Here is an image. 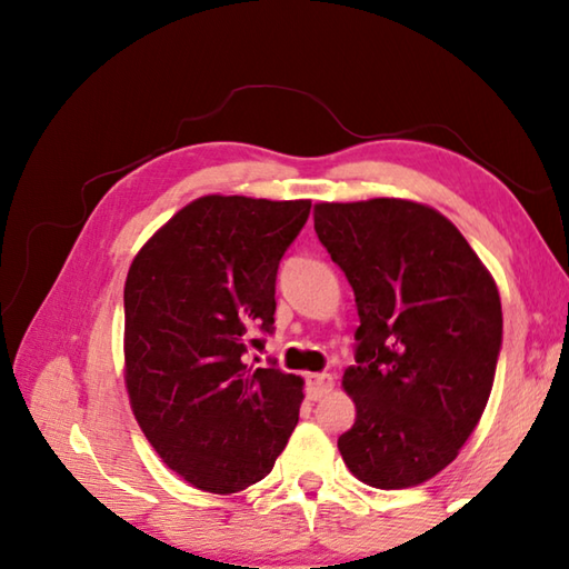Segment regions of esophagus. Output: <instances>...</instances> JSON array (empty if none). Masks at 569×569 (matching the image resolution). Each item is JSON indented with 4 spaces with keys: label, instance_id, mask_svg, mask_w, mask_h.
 Returning a JSON list of instances; mask_svg holds the SVG:
<instances>
[{
    "label": "esophagus",
    "instance_id": "obj_1",
    "mask_svg": "<svg viewBox=\"0 0 569 569\" xmlns=\"http://www.w3.org/2000/svg\"><path fill=\"white\" fill-rule=\"evenodd\" d=\"M331 389H333V379L329 377V373H306L308 399L319 401L326 397V393H331Z\"/></svg>",
    "mask_w": 569,
    "mask_h": 569
}]
</instances>
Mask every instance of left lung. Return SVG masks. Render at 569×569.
I'll return each instance as SVG.
<instances>
[{
  "label": "left lung",
  "mask_w": 569,
  "mask_h": 569,
  "mask_svg": "<svg viewBox=\"0 0 569 569\" xmlns=\"http://www.w3.org/2000/svg\"><path fill=\"white\" fill-rule=\"evenodd\" d=\"M313 228L361 321L343 371L356 421L339 451L363 485L417 487L457 459L487 407L502 349L499 291L435 208L319 203Z\"/></svg>",
  "instance_id": "8db88e82"
}]
</instances>
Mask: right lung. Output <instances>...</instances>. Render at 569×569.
I'll return each mask as SVG.
<instances>
[{"label":"right lung","mask_w":569,"mask_h":569,"mask_svg":"<svg viewBox=\"0 0 569 569\" xmlns=\"http://www.w3.org/2000/svg\"><path fill=\"white\" fill-rule=\"evenodd\" d=\"M311 200L206 196L152 236L124 281V381L142 435L192 487L233 495L288 445L303 381L253 369L276 273Z\"/></svg>","instance_id":"obj_1"}]
</instances>
